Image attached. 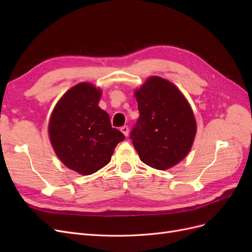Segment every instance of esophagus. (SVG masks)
<instances>
[{
  "instance_id": "34e87169",
  "label": "esophagus",
  "mask_w": 252,
  "mask_h": 252,
  "mask_svg": "<svg viewBox=\"0 0 252 252\" xmlns=\"http://www.w3.org/2000/svg\"><path fill=\"white\" fill-rule=\"evenodd\" d=\"M121 131L123 132V134H124L125 136H127V135H128V133H129V128H128V126H123V127H121Z\"/></svg>"
}]
</instances>
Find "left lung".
Returning <instances> with one entry per match:
<instances>
[{
    "label": "left lung",
    "instance_id": "left-lung-1",
    "mask_svg": "<svg viewBox=\"0 0 252 252\" xmlns=\"http://www.w3.org/2000/svg\"><path fill=\"white\" fill-rule=\"evenodd\" d=\"M140 117L130 140L141 161L158 170L168 169L191 149L196 132L193 112L172 83L151 77L135 91Z\"/></svg>",
    "mask_w": 252,
    "mask_h": 252
}]
</instances>
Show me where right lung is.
<instances>
[{
	"mask_svg": "<svg viewBox=\"0 0 252 252\" xmlns=\"http://www.w3.org/2000/svg\"><path fill=\"white\" fill-rule=\"evenodd\" d=\"M101 90L80 83L61 97L49 121V138L62 163L88 175L107 165L125 139L112 128L109 114L98 107Z\"/></svg>",
	"mask_w": 252,
	"mask_h": 252,
	"instance_id": "1",
	"label": "right lung"
}]
</instances>
